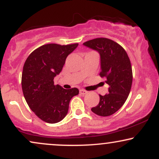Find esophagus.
I'll return each instance as SVG.
<instances>
[{"mask_svg":"<svg viewBox=\"0 0 159 159\" xmlns=\"http://www.w3.org/2000/svg\"><path fill=\"white\" fill-rule=\"evenodd\" d=\"M79 92H80V93H81V95H86V94L87 93V91L85 90H84V89H81V90H79Z\"/></svg>","mask_w":159,"mask_h":159,"instance_id":"obj_1","label":"esophagus"}]
</instances>
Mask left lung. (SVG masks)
<instances>
[{"mask_svg":"<svg viewBox=\"0 0 159 159\" xmlns=\"http://www.w3.org/2000/svg\"><path fill=\"white\" fill-rule=\"evenodd\" d=\"M97 51L101 58L99 75L106 79L108 93L99 95V102L91 111L98 116L114 114L126 101L132 84V69L126 52L121 45L107 38H96L83 43Z\"/></svg>","mask_w":159,"mask_h":159,"instance_id":"obj_1","label":"left lung"}]
</instances>
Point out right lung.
Instances as JSON below:
<instances>
[{
    "instance_id": "right-lung-1",
    "label": "right lung",
    "mask_w": 159,
    "mask_h": 159,
    "mask_svg": "<svg viewBox=\"0 0 159 159\" xmlns=\"http://www.w3.org/2000/svg\"><path fill=\"white\" fill-rule=\"evenodd\" d=\"M78 45H43L35 49L24 64V96L34 114L48 123L61 121L68 113L71 98L79 93L75 87L66 90L54 83V78L61 72L67 56Z\"/></svg>"
}]
</instances>
